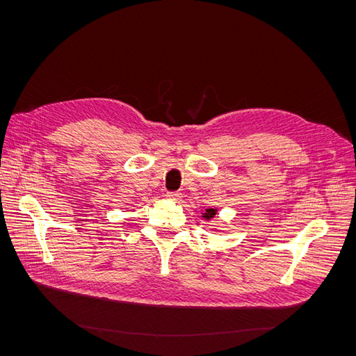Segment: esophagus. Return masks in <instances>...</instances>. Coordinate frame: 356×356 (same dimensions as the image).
<instances>
[{
  "mask_svg": "<svg viewBox=\"0 0 356 356\" xmlns=\"http://www.w3.org/2000/svg\"><path fill=\"white\" fill-rule=\"evenodd\" d=\"M165 197L167 199H172V200H177V199L181 197V193L180 192H167Z\"/></svg>",
  "mask_w": 356,
  "mask_h": 356,
  "instance_id": "34e87169",
  "label": "esophagus"
}]
</instances>
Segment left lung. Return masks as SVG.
Segmentation results:
<instances>
[{"label":"left lung","mask_w":356,"mask_h":356,"mask_svg":"<svg viewBox=\"0 0 356 356\" xmlns=\"http://www.w3.org/2000/svg\"><path fill=\"white\" fill-rule=\"evenodd\" d=\"M215 209H208L207 211V213H204V218H208V219H211V218H213L215 216Z\"/></svg>","instance_id":"8db88e82"}]
</instances>
